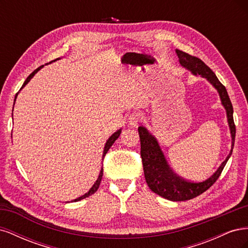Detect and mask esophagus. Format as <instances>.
<instances>
[{
  "instance_id": "34e87169",
  "label": "esophagus",
  "mask_w": 248,
  "mask_h": 248,
  "mask_svg": "<svg viewBox=\"0 0 248 248\" xmlns=\"http://www.w3.org/2000/svg\"><path fill=\"white\" fill-rule=\"evenodd\" d=\"M141 120V116L140 114H139V112H133V114H131L129 116V119H128V124L131 126V127H137L139 125V123L140 122Z\"/></svg>"
}]
</instances>
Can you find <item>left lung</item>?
Here are the masks:
<instances>
[{
  "label": "left lung",
  "mask_w": 248,
  "mask_h": 248,
  "mask_svg": "<svg viewBox=\"0 0 248 248\" xmlns=\"http://www.w3.org/2000/svg\"><path fill=\"white\" fill-rule=\"evenodd\" d=\"M176 52L179 57L180 64L185 68L189 69L193 74H199L202 78H206L217 89L223 107L227 109L232 140L231 153L227 157V159L221 163L219 169L215 171V174L204 182L194 183L178 177L170 170L156 140L147 131L145 127H139L138 130L140 139V157L142 168H144L145 179L149 188L164 199L180 202L199 197L200 194L209 189L216 182V180L219 178L224 166L227 164L232 152L236 136V126L234 123V118H232V106L227 89L216 78L215 73L201 59L179 49H177Z\"/></svg>",
  "instance_id": "1"
}]
</instances>
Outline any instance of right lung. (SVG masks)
<instances>
[{
	"instance_id": "right-lung-1",
	"label": "right lung",
	"mask_w": 248,
	"mask_h": 248,
	"mask_svg": "<svg viewBox=\"0 0 248 248\" xmlns=\"http://www.w3.org/2000/svg\"><path fill=\"white\" fill-rule=\"evenodd\" d=\"M58 60V59H57ZM56 61V60H55ZM50 63V62H49ZM41 67H43V66H40L39 68H37L36 70H34L31 74H30V76L27 78V79L25 80V82H24V85H22V87L21 88H24L28 82L30 81V79H31L33 77H34V74L38 71ZM16 96H17V93H16ZM16 99H14V102H16ZM120 133H121V129L120 130H118L117 132H115L114 134H112V136L108 140V141H107V144H106V147H104V151H103V157L106 156V154L108 153V151L109 150V148L112 146V144H114V142L116 141V140L119 138V136H120ZM102 175H103V169L101 168V170H100V174H99V177H98V179H97V181L95 182V184L93 185V187L91 189L89 190V192H87L86 194H84V196L82 197H80V198H78V199H77V200H74L73 202H78V201H80V200H82V199H86V198H88L89 196H91V194H93V193H95L96 191H97V189H98V187H99V185H100V182H101V179H102Z\"/></svg>"
}]
</instances>
